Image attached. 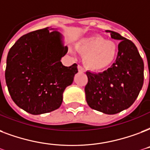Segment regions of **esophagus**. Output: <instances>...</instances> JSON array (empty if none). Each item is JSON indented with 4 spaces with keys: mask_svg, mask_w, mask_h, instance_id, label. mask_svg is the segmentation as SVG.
I'll return each instance as SVG.
<instances>
[{
    "mask_svg": "<svg viewBox=\"0 0 150 150\" xmlns=\"http://www.w3.org/2000/svg\"><path fill=\"white\" fill-rule=\"evenodd\" d=\"M78 70H79V72H84V71H85L83 67V66H81V65H78Z\"/></svg>",
    "mask_w": 150,
    "mask_h": 150,
    "instance_id": "1",
    "label": "esophagus"
}]
</instances>
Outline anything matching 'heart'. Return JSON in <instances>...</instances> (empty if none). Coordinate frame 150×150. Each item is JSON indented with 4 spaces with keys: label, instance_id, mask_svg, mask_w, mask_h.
<instances>
[{
    "label": "heart",
    "instance_id": "heart-1",
    "mask_svg": "<svg viewBox=\"0 0 150 150\" xmlns=\"http://www.w3.org/2000/svg\"><path fill=\"white\" fill-rule=\"evenodd\" d=\"M75 48L84 55L83 63L86 68L99 71L108 67L116 59L118 46L113 41L106 40L100 35L83 38L76 43Z\"/></svg>",
    "mask_w": 150,
    "mask_h": 150
}]
</instances>
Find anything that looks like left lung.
Returning a JSON list of instances; mask_svg holds the SVG:
<instances>
[{"label":"left lung","mask_w":150,"mask_h":150,"mask_svg":"<svg viewBox=\"0 0 150 150\" xmlns=\"http://www.w3.org/2000/svg\"><path fill=\"white\" fill-rule=\"evenodd\" d=\"M111 37L120 41L116 62L101 73L86 71L85 86L88 105L105 114H116L134 102L144 81V63L135 45L116 32Z\"/></svg>","instance_id":"8db88e82"}]
</instances>
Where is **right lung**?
Instances as JSON below:
<instances>
[{
	"label": "right lung",
	"instance_id": "obj_1",
	"mask_svg": "<svg viewBox=\"0 0 150 150\" xmlns=\"http://www.w3.org/2000/svg\"><path fill=\"white\" fill-rule=\"evenodd\" d=\"M67 50L61 34L49 27L17 40L9 50L5 69L8 90L17 106L33 115L60 108L65 88L78 72L76 64L65 67L60 62Z\"/></svg>",
	"mask_w": 150,
	"mask_h": 150
}]
</instances>
